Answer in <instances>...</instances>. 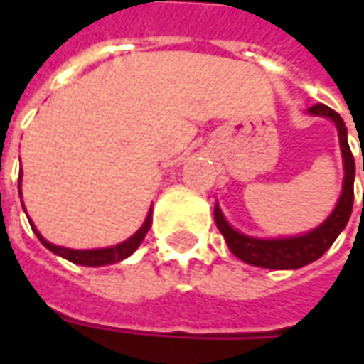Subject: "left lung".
I'll return each mask as SVG.
<instances>
[{"label": "left lung", "instance_id": "left-lung-1", "mask_svg": "<svg viewBox=\"0 0 364 364\" xmlns=\"http://www.w3.org/2000/svg\"><path fill=\"white\" fill-rule=\"evenodd\" d=\"M308 113L318 115V117H328V119L334 121V125L338 129L344 161L343 194L338 198L336 208L332 210V215L320 227H316L306 235L286 237V239H255V237H247L243 232L235 231L227 223V218L223 217L217 204L215 206V223H217L218 231L223 232V237H225V241H227L232 253L249 265L267 267V269H298V267H304L316 259H320L328 251L330 245L336 241V237L343 232L348 218H350L353 203H355V158H353V151H350L348 139H346V125L336 111H332L330 107L322 105V103L310 107Z\"/></svg>", "mask_w": 364, "mask_h": 364}]
</instances>
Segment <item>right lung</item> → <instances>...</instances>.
I'll use <instances>...</instances> for the list:
<instances>
[{"label":"right lung","mask_w":364,"mask_h":364,"mask_svg":"<svg viewBox=\"0 0 364 364\" xmlns=\"http://www.w3.org/2000/svg\"><path fill=\"white\" fill-rule=\"evenodd\" d=\"M20 182H21V176H20ZM20 188H21V184H20ZM20 196H21V190H20ZM149 227H151V208H149V213H147L146 223H144V225L139 227V231L135 232V235H132L127 241L115 245V247H105V249H85V251H80V249H68V247H58V245L48 243L40 232L36 231L34 225H32L36 237L40 239V243L44 245L46 249H50L52 253H56V255H60V257L73 261V263H77V265H87V267L111 265V263H117V261H123L125 257H129L133 251L141 245L144 237H146V232L149 231Z\"/></svg>","instance_id":"1"}]
</instances>
